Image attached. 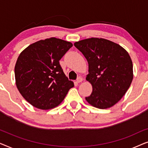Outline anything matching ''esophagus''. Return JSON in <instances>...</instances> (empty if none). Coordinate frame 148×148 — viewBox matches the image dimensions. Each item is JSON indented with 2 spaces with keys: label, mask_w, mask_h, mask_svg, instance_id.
<instances>
[{
  "label": "esophagus",
  "mask_w": 148,
  "mask_h": 148,
  "mask_svg": "<svg viewBox=\"0 0 148 148\" xmlns=\"http://www.w3.org/2000/svg\"><path fill=\"white\" fill-rule=\"evenodd\" d=\"M83 81V79L81 77H79L77 79V83H80V82H82Z\"/></svg>",
  "instance_id": "34e87169"
}]
</instances>
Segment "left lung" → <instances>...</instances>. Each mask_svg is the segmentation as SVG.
<instances>
[{"label":"left lung","instance_id":"obj_1","mask_svg":"<svg viewBox=\"0 0 148 148\" xmlns=\"http://www.w3.org/2000/svg\"><path fill=\"white\" fill-rule=\"evenodd\" d=\"M74 46L89 64L86 80L92 92L86 100L100 109L116 104L128 90L133 78V63L128 52L119 44L103 38H91Z\"/></svg>","mask_w":148,"mask_h":148}]
</instances>
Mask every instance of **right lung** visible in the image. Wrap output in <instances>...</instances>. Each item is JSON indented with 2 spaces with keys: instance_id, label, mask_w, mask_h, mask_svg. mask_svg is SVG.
Wrapping results in <instances>:
<instances>
[{
  "instance_id": "obj_1",
  "label": "right lung",
  "mask_w": 148,
  "mask_h": 148,
  "mask_svg": "<svg viewBox=\"0 0 148 148\" xmlns=\"http://www.w3.org/2000/svg\"><path fill=\"white\" fill-rule=\"evenodd\" d=\"M72 46L71 42L50 38L31 44L19 54L15 66L16 86L32 106L42 110L53 108L74 86L59 63Z\"/></svg>"
}]
</instances>
